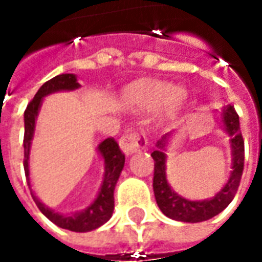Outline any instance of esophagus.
<instances>
[{
	"instance_id": "esophagus-1",
	"label": "esophagus",
	"mask_w": 262,
	"mask_h": 262,
	"mask_svg": "<svg viewBox=\"0 0 262 262\" xmlns=\"http://www.w3.org/2000/svg\"><path fill=\"white\" fill-rule=\"evenodd\" d=\"M120 148L125 151V154H132L140 151V150H146L147 148V137L146 135L140 132H126L123 136L120 137L119 140Z\"/></svg>"
}]
</instances>
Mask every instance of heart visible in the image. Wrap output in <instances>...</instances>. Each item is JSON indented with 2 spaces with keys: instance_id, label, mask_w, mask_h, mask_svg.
I'll return each mask as SVG.
<instances>
[{
  "instance_id": "1",
  "label": "heart",
  "mask_w": 262,
  "mask_h": 262,
  "mask_svg": "<svg viewBox=\"0 0 262 262\" xmlns=\"http://www.w3.org/2000/svg\"><path fill=\"white\" fill-rule=\"evenodd\" d=\"M185 97V92L180 86H172L167 82H146L139 85L130 94L133 103H136L142 108H153L157 105L164 103L167 111H176L178 105L182 102Z\"/></svg>"
}]
</instances>
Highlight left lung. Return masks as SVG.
Masks as SVG:
<instances>
[{
  "instance_id": "left-lung-1",
  "label": "left lung",
  "mask_w": 262,
  "mask_h": 262,
  "mask_svg": "<svg viewBox=\"0 0 262 262\" xmlns=\"http://www.w3.org/2000/svg\"><path fill=\"white\" fill-rule=\"evenodd\" d=\"M223 123H225L226 132L231 136L233 171L225 188L212 199L199 201V202L188 201L177 195L171 189L165 178V154L163 153L165 140L170 136V133L164 135L157 143V148L151 153V157L154 160L153 189L157 205L165 216L174 220H180V222L198 223V222L212 219L233 201L242 181L243 170H244V139L240 132V120H238V115L234 106L229 105L223 111Z\"/></svg>"
}]
</instances>
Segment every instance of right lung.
Masks as SVG:
<instances>
[{"label":"right lung","instance_id":"1","mask_svg":"<svg viewBox=\"0 0 262 262\" xmlns=\"http://www.w3.org/2000/svg\"><path fill=\"white\" fill-rule=\"evenodd\" d=\"M78 86L80 84L77 82L74 74L56 75L52 80L46 81L39 88L33 99L28 103L25 109V135H24V168H25V176L28 177V185H31L29 184V165H28L29 148H31V140L33 136V130H35V119H36L42 98L54 91L75 90ZM98 150L105 160V176H103L102 187L98 193L97 199L84 212L73 214V216H63V214L53 212L52 209L46 208L39 199L33 196L39 210L61 229H67L71 231L94 230L99 226H102L105 222H108L112 216L115 208L114 189L120 176V171L123 170V165H125V154L122 153L119 144L116 143L114 137L105 139L98 146Z\"/></svg>","mask_w":262,"mask_h":262}]
</instances>
